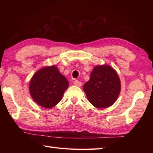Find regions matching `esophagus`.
<instances>
[{
	"mask_svg": "<svg viewBox=\"0 0 153 153\" xmlns=\"http://www.w3.org/2000/svg\"><path fill=\"white\" fill-rule=\"evenodd\" d=\"M74 85H76L78 87H81L82 86V82L78 81V80H75L74 81Z\"/></svg>",
	"mask_w": 153,
	"mask_h": 153,
	"instance_id": "esophagus-1",
	"label": "esophagus"
}]
</instances>
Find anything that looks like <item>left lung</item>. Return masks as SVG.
<instances>
[{"label": "left lung", "mask_w": 153, "mask_h": 153, "mask_svg": "<svg viewBox=\"0 0 153 153\" xmlns=\"http://www.w3.org/2000/svg\"><path fill=\"white\" fill-rule=\"evenodd\" d=\"M117 72L109 65H98L91 73L90 79L83 87L89 102L98 108H107L117 100L121 91Z\"/></svg>", "instance_id": "1"}]
</instances>
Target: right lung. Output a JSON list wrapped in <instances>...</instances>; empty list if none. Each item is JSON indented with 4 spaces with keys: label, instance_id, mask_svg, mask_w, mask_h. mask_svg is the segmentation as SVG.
Masks as SVG:
<instances>
[{
    "label": "right lung",
    "instance_id": "obj_1",
    "mask_svg": "<svg viewBox=\"0 0 153 153\" xmlns=\"http://www.w3.org/2000/svg\"><path fill=\"white\" fill-rule=\"evenodd\" d=\"M68 86V81L56 66H46L32 77L29 91L37 104L45 108H52L61 100Z\"/></svg>",
    "mask_w": 153,
    "mask_h": 153
}]
</instances>
